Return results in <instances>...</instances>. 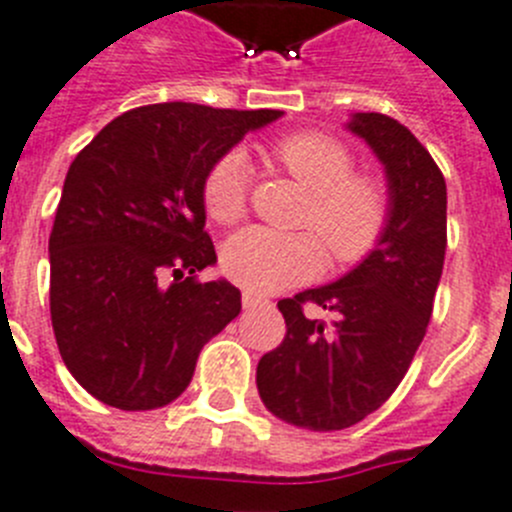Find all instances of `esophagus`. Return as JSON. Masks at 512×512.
<instances>
[{
  "label": "esophagus",
  "mask_w": 512,
  "mask_h": 512,
  "mask_svg": "<svg viewBox=\"0 0 512 512\" xmlns=\"http://www.w3.org/2000/svg\"><path fill=\"white\" fill-rule=\"evenodd\" d=\"M257 303H262L260 296H255V293H242V306H245V308H255Z\"/></svg>",
  "instance_id": "1"
}]
</instances>
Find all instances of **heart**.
Listing matches in <instances>:
<instances>
[{
    "label": "heart",
    "instance_id": "1",
    "mask_svg": "<svg viewBox=\"0 0 512 512\" xmlns=\"http://www.w3.org/2000/svg\"><path fill=\"white\" fill-rule=\"evenodd\" d=\"M308 193L306 224L319 232L334 265L365 260L388 229V183L372 173H354V155L342 140L326 132L306 130L280 137L270 147ZM250 199V163L242 153L222 155L204 181L206 214L219 224L239 222ZM324 265V247L313 234H280L250 227L227 239L222 270L229 280L252 293H275L306 283Z\"/></svg>",
    "mask_w": 512,
    "mask_h": 512
}]
</instances>
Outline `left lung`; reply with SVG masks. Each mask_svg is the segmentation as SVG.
<instances>
[{
	"mask_svg": "<svg viewBox=\"0 0 512 512\" xmlns=\"http://www.w3.org/2000/svg\"><path fill=\"white\" fill-rule=\"evenodd\" d=\"M347 127L385 165L388 229L352 273L278 301L288 331L257 365L267 411L311 431L354 426L395 393L426 336L446 255V181L426 147L388 114L359 112ZM308 305L335 319L313 320Z\"/></svg>",
	"mask_w": 512,
	"mask_h": 512,
	"instance_id": "1",
	"label": "left lung"
}]
</instances>
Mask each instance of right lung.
I'll use <instances>...</instances> for the list:
<instances>
[{"label": "right lung", "instance_id": "add662e5", "mask_svg": "<svg viewBox=\"0 0 512 512\" xmlns=\"http://www.w3.org/2000/svg\"><path fill=\"white\" fill-rule=\"evenodd\" d=\"M278 117L147 104L76 155L48 242L50 321L68 372L96 400L119 411L173 403L204 344L239 316L232 283L196 278L216 262L204 181L247 132Z\"/></svg>", "mask_w": 512, "mask_h": 512}]
</instances>
